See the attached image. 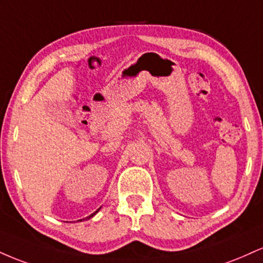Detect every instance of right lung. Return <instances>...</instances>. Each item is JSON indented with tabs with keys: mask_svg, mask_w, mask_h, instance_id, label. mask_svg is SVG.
I'll list each match as a JSON object with an SVG mask.
<instances>
[{
	"mask_svg": "<svg viewBox=\"0 0 263 263\" xmlns=\"http://www.w3.org/2000/svg\"><path fill=\"white\" fill-rule=\"evenodd\" d=\"M99 210H100V208H99V209H98V210H96V211H95V213H92V214H91V215H90V216H87V218H85V219H90V218H92V216H93V215H95V214H96V213H98V211H99ZM83 220H84V219H83ZM79 221H81V220H79Z\"/></svg>",
	"mask_w": 263,
	"mask_h": 263,
	"instance_id": "obj_1",
	"label": "right lung"
}]
</instances>
